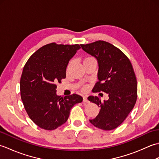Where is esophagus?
I'll use <instances>...</instances> for the list:
<instances>
[{"label":"esophagus","instance_id":"esophagus-1","mask_svg":"<svg viewBox=\"0 0 159 159\" xmlns=\"http://www.w3.org/2000/svg\"><path fill=\"white\" fill-rule=\"evenodd\" d=\"M83 102H85V103H88L89 102V100H88V99H87V96H83Z\"/></svg>","mask_w":159,"mask_h":159}]
</instances>
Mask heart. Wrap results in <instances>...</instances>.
I'll return each mask as SVG.
<instances>
[{
    "instance_id": "b5f03b06",
    "label": "heart",
    "mask_w": 159,
    "mask_h": 159,
    "mask_svg": "<svg viewBox=\"0 0 159 159\" xmlns=\"http://www.w3.org/2000/svg\"><path fill=\"white\" fill-rule=\"evenodd\" d=\"M92 59H94L93 57H87V58L84 60V61H89V60H92ZM70 64H71V63H68V65H67V70H68V68H69V67L70 66ZM83 89L84 90H87V87H85L83 88Z\"/></svg>"
}]
</instances>
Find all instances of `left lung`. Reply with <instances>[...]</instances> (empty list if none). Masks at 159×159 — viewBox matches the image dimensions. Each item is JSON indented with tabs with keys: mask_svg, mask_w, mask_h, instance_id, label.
Returning <instances> with one entry per match:
<instances>
[{
	"mask_svg": "<svg viewBox=\"0 0 159 159\" xmlns=\"http://www.w3.org/2000/svg\"><path fill=\"white\" fill-rule=\"evenodd\" d=\"M80 46L98 62V81L93 92L109 94V100L103 102L97 96L88 97L100 108L96 117L89 121L100 129L113 130L125 120L136 103L137 82L133 66L121 50L107 42L98 40Z\"/></svg>",
	"mask_w": 159,
	"mask_h": 159,
	"instance_id": "1",
	"label": "left lung"
}]
</instances>
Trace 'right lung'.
<instances>
[{
  "label": "right lung",
  "mask_w": 159,
  "mask_h": 159,
  "mask_svg": "<svg viewBox=\"0 0 159 159\" xmlns=\"http://www.w3.org/2000/svg\"><path fill=\"white\" fill-rule=\"evenodd\" d=\"M80 48L79 44L41 47L29 57L20 78V95L29 117L37 126L52 130L65 124L74 104L83 101L76 93L57 95V83L65 79L70 59Z\"/></svg>",
  "instance_id": "obj_1"
}]
</instances>
